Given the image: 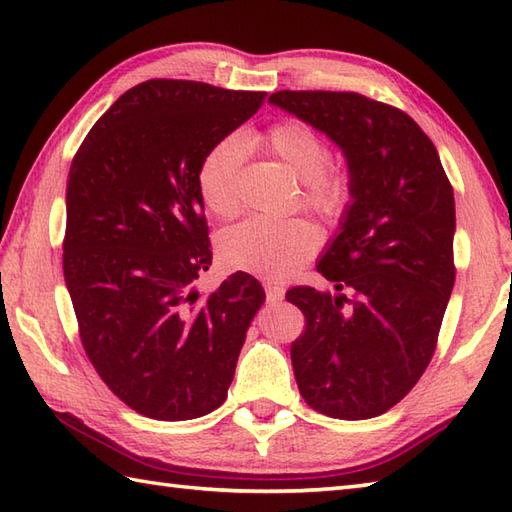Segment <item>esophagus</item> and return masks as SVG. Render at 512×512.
Masks as SVG:
<instances>
[{
    "mask_svg": "<svg viewBox=\"0 0 512 512\" xmlns=\"http://www.w3.org/2000/svg\"><path fill=\"white\" fill-rule=\"evenodd\" d=\"M264 288H266V299H268L270 303H277V301L284 299V292H286V290H284V286L277 284V281H266Z\"/></svg>",
    "mask_w": 512,
    "mask_h": 512,
    "instance_id": "1",
    "label": "esophagus"
}]
</instances>
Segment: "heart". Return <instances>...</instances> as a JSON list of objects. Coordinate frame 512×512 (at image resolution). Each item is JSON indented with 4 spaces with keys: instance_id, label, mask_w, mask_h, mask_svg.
Masks as SVG:
<instances>
[{
    "instance_id": "b5f03b06",
    "label": "heart",
    "mask_w": 512,
    "mask_h": 512,
    "mask_svg": "<svg viewBox=\"0 0 512 512\" xmlns=\"http://www.w3.org/2000/svg\"><path fill=\"white\" fill-rule=\"evenodd\" d=\"M264 143L303 182L301 200L308 209L336 222L352 198V182L341 169L328 167L330 149L306 123L286 121L270 127ZM246 138L228 134L206 151L198 167V191L206 209L220 217L239 211V173L246 158ZM321 246V231L306 217H248L228 228L222 255L233 268L286 279L299 273Z\"/></svg>"
}]
</instances>
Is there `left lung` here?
<instances>
[{"label":"left lung","mask_w":512,"mask_h":512,"mask_svg":"<svg viewBox=\"0 0 512 512\" xmlns=\"http://www.w3.org/2000/svg\"><path fill=\"white\" fill-rule=\"evenodd\" d=\"M343 151L352 200L319 273L334 286H297L306 314L290 356L303 400L339 420L380 416L427 369L455 284V200L438 149L396 107L356 92L268 99Z\"/></svg>","instance_id":"1"}]
</instances>
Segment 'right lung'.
Returning a JSON list of instances; mask_svg holds the SVG:
<instances>
[{"mask_svg": "<svg viewBox=\"0 0 512 512\" xmlns=\"http://www.w3.org/2000/svg\"><path fill=\"white\" fill-rule=\"evenodd\" d=\"M266 92L151 79L85 136L65 189L63 277L103 383L154 420H193L226 400L266 292L235 273L209 297L198 191L206 151L253 116Z\"/></svg>", "mask_w": 512, "mask_h": 512, "instance_id": "1", "label": "right lung"}]
</instances>
